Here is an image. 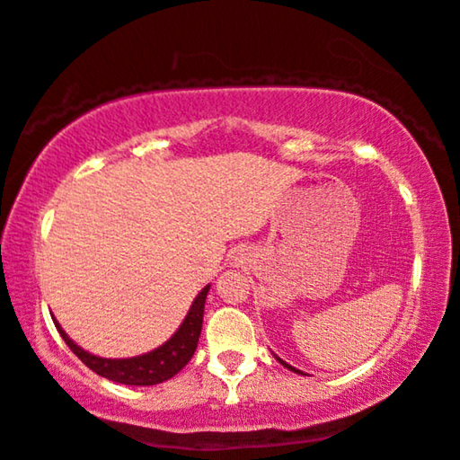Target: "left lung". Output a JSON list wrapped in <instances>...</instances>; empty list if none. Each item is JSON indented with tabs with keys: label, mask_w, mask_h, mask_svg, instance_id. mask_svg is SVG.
I'll use <instances>...</instances> for the list:
<instances>
[{
	"label": "left lung",
	"mask_w": 460,
	"mask_h": 460,
	"mask_svg": "<svg viewBox=\"0 0 460 460\" xmlns=\"http://www.w3.org/2000/svg\"><path fill=\"white\" fill-rule=\"evenodd\" d=\"M274 358H276V360H279V362H280V364H282V367H284V368H288V370H293V373H298V375H305V373H301V370H296V368H295V367H290V364H287V362H284V360H282V358H279V356H276V354H274Z\"/></svg>",
	"instance_id": "obj_1"
}]
</instances>
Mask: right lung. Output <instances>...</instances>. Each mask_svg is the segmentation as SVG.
<instances>
[{
	"label": "right lung",
	"mask_w": 460,
	"mask_h": 460,
	"mask_svg": "<svg viewBox=\"0 0 460 460\" xmlns=\"http://www.w3.org/2000/svg\"><path fill=\"white\" fill-rule=\"evenodd\" d=\"M210 284H207L192 301V307L184 317V322L165 341L147 354L133 356V358H102V356L90 354L87 349L79 348L67 333L63 332L59 322L53 317L57 332L61 333L65 344L71 348V352L82 360L87 368L93 373L108 378V381L120 385H135V387H149V385H159L178 375L186 367L188 360L192 358L199 346V338L202 332V317H204V301H207Z\"/></svg>",
	"instance_id": "right-lung-1"
}]
</instances>
